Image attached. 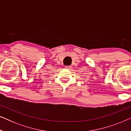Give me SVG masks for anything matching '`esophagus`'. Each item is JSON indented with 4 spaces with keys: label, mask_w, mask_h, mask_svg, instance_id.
<instances>
[{
    "label": "esophagus",
    "mask_w": 131,
    "mask_h": 131,
    "mask_svg": "<svg viewBox=\"0 0 131 131\" xmlns=\"http://www.w3.org/2000/svg\"><path fill=\"white\" fill-rule=\"evenodd\" d=\"M66 69H71V66H66Z\"/></svg>",
    "instance_id": "esophagus-1"
}]
</instances>
